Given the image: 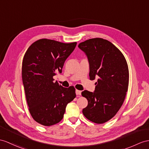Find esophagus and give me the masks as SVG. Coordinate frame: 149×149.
<instances>
[{
    "mask_svg": "<svg viewBox=\"0 0 149 149\" xmlns=\"http://www.w3.org/2000/svg\"><path fill=\"white\" fill-rule=\"evenodd\" d=\"M76 94H77V95H80L81 94V90H76Z\"/></svg>",
    "mask_w": 149,
    "mask_h": 149,
    "instance_id": "34e87169",
    "label": "esophagus"
}]
</instances>
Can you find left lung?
Segmentation results:
<instances>
[{
    "instance_id": "left-lung-1",
    "label": "left lung",
    "mask_w": 149,
    "mask_h": 149,
    "mask_svg": "<svg viewBox=\"0 0 149 149\" xmlns=\"http://www.w3.org/2000/svg\"><path fill=\"white\" fill-rule=\"evenodd\" d=\"M78 47L88 58L90 79L98 78L95 91L81 92L88 100L83 114L92 122L102 124L116 114L124 102L129 83L128 64L120 50L107 40L91 38Z\"/></svg>"
}]
</instances>
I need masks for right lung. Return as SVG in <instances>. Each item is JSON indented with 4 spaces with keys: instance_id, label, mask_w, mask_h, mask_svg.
<instances>
[{
    "instance_id": "1",
    "label": "right lung",
    "mask_w": 149,
    "mask_h": 149,
    "mask_svg": "<svg viewBox=\"0 0 149 149\" xmlns=\"http://www.w3.org/2000/svg\"><path fill=\"white\" fill-rule=\"evenodd\" d=\"M77 42L64 43L46 38L33 43L25 53L22 79L29 111L34 120L52 126L63 118L67 104L76 97L75 88H64L53 77L61 73Z\"/></svg>"
}]
</instances>
